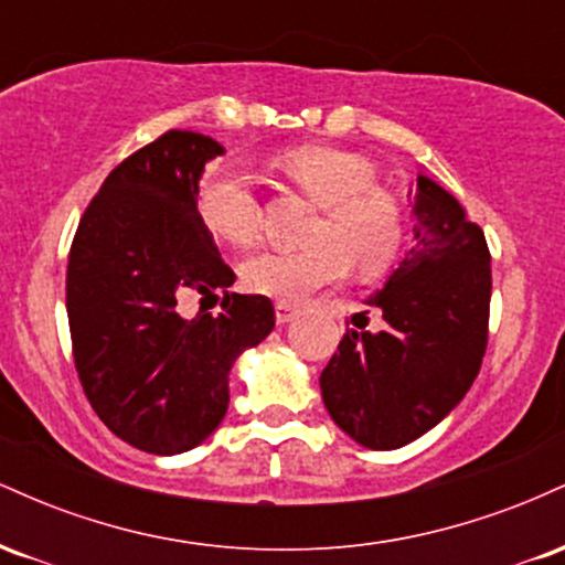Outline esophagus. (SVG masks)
I'll list each match as a JSON object with an SVG mask.
<instances>
[{"label":"esophagus","mask_w":565,"mask_h":565,"mask_svg":"<svg viewBox=\"0 0 565 565\" xmlns=\"http://www.w3.org/2000/svg\"><path fill=\"white\" fill-rule=\"evenodd\" d=\"M295 316H297V305L295 302H284V300L276 302V321L278 323H289L291 319H295Z\"/></svg>","instance_id":"1"}]
</instances>
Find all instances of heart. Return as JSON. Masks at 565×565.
I'll return each mask as SVG.
<instances>
[{
  "instance_id": "obj_1",
  "label": "heart",
  "mask_w": 565,
  "mask_h": 565,
  "mask_svg": "<svg viewBox=\"0 0 565 565\" xmlns=\"http://www.w3.org/2000/svg\"><path fill=\"white\" fill-rule=\"evenodd\" d=\"M278 167L323 210L310 242L300 252H260L242 263V281L255 295L300 302L316 289L348 276L350 263L361 276L391 268L406 238L401 201L377 183L372 161L329 146H305L284 153ZM199 215L220 242L249 246L257 238L255 188L249 174L217 164L199 188Z\"/></svg>"
}]
</instances>
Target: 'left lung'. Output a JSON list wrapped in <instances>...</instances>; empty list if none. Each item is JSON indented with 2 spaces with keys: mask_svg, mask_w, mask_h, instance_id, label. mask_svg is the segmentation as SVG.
Masks as SVG:
<instances>
[{
  "mask_svg": "<svg viewBox=\"0 0 565 565\" xmlns=\"http://www.w3.org/2000/svg\"><path fill=\"white\" fill-rule=\"evenodd\" d=\"M414 244L369 305L380 332L348 329L321 372L323 406L366 449H401L451 412L489 340L491 255L462 204L419 174Z\"/></svg>",
  "mask_w": 565,
  "mask_h": 565,
  "instance_id": "left-lung-1",
  "label": "left lung"
}]
</instances>
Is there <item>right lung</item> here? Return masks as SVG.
I'll return each instance as SVG.
<instances>
[{
	"label": "right lung",
	"mask_w": 565,
	"mask_h": 565,
	"mask_svg": "<svg viewBox=\"0 0 565 565\" xmlns=\"http://www.w3.org/2000/svg\"><path fill=\"white\" fill-rule=\"evenodd\" d=\"M225 148L170 129L103 180L68 255L66 310L82 387L108 430L148 454L199 446L228 412V374L276 323L274 302L236 295L199 215V180ZM226 297L217 317L188 294Z\"/></svg>",
	"instance_id": "obj_1"
}]
</instances>
